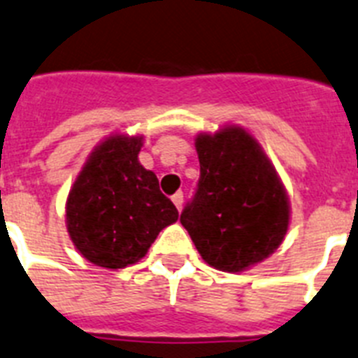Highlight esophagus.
Listing matches in <instances>:
<instances>
[{"instance_id": "1", "label": "esophagus", "mask_w": 358, "mask_h": 358, "mask_svg": "<svg viewBox=\"0 0 358 358\" xmlns=\"http://www.w3.org/2000/svg\"><path fill=\"white\" fill-rule=\"evenodd\" d=\"M171 200H173V203L176 205V209H182V205H183V192L182 191H178V192H175V194H173V198H171Z\"/></svg>"}]
</instances>
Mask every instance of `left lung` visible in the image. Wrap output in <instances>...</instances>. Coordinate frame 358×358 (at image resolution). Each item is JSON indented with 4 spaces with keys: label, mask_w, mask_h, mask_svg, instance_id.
<instances>
[{
    "label": "left lung",
    "mask_w": 358,
    "mask_h": 358,
    "mask_svg": "<svg viewBox=\"0 0 358 358\" xmlns=\"http://www.w3.org/2000/svg\"><path fill=\"white\" fill-rule=\"evenodd\" d=\"M200 180L180 222L210 266L241 272L266 259L288 231L287 192L254 136L225 127L196 138Z\"/></svg>",
    "instance_id": "1"
}]
</instances>
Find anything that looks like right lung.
<instances>
[{"label":"right lung","instance_id":"add662e5","mask_svg":"<svg viewBox=\"0 0 358 358\" xmlns=\"http://www.w3.org/2000/svg\"><path fill=\"white\" fill-rule=\"evenodd\" d=\"M141 136H110L93 151L68 194V232L93 265H133L158 232L178 220L153 171L141 166Z\"/></svg>","mask_w":358,"mask_h":358}]
</instances>
